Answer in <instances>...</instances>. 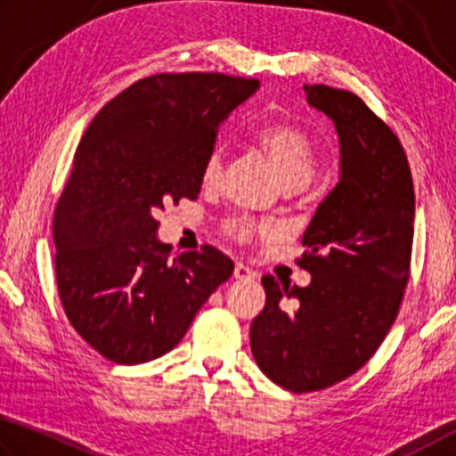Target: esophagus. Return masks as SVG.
Listing matches in <instances>:
<instances>
[{"label": "esophagus", "mask_w": 456, "mask_h": 456, "mask_svg": "<svg viewBox=\"0 0 456 456\" xmlns=\"http://www.w3.org/2000/svg\"><path fill=\"white\" fill-rule=\"evenodd\" d=\"M234 278L236 281H254V278H256V273H254L252 268H248V266H244V265H240V262H236V266H234Z\"/></svg>", "instance_id": "obj_1"}]
</instances>
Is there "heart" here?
I'll use <instances>...</instances> for the list:
<instances>
[{"label":"heart","instance_id":"1","mask_svg":"<svg viewBox=\"0 0 456 456\" xmlns=\"http://www.w3.org/2000/svg\"><path fill=\"white\" fill-rule=\"evenodd\" d=\"M254 143L265 151L286 186H306L314 175V148L305 132L284 122H270L254 132ZM222 151L214 148L202 166V182L212 183L220 178ZM276 228L256 224L248 218H232L224 224V234L236 242H248L256 234H274Z\"/></svg>","mask_w":456,"mask_h":456}]
</instances>
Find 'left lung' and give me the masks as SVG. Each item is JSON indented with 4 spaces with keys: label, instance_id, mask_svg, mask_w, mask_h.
Listing matches in <instances>:
<instances>
[{
    "label": "left lung",
    "instance_id": "8db88e82",
    "mask_svg": "<svg viewBox=\"0 0 456 456\" xmlns=\"http://www.w3.org/2000/svg\"><path fill=\"white\" fill-rule=\"evenodd\" d=\"M338 132L340 180L308 224L298 266L306 289L266 274L250 326L254 361L290 393H314L370 361L393 326L411 274L414 186L396 134L358 98L305 86Z\"/></svg>",
    "mask_w": 456,
    "mask_h": 456
}]
</instances>
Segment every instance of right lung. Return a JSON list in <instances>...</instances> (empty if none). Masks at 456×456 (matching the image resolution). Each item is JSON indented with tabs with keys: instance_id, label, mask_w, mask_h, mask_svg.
Wrapping results in <instances>:
<instances>
[{
	"instance_id": "1",
	"label": "right lung",
	"mask_w": 456,
	"mask_h": 456,
	"mask_svg": "<svg viewBox=\"0 0 456 456\" xmlns=\"http://www.w3.org/2000/svg\"><path fill=\"white\" fill-rule=\"evenodd\" d=\"M258 86L202 71L156 74L87 126L53 214L55 281L68 321L108 361L142 364L170 353L232 276L234 262L214 246L170 258L156 216L198 198L218 126Z\"/></svg>"
}]
</instances>
